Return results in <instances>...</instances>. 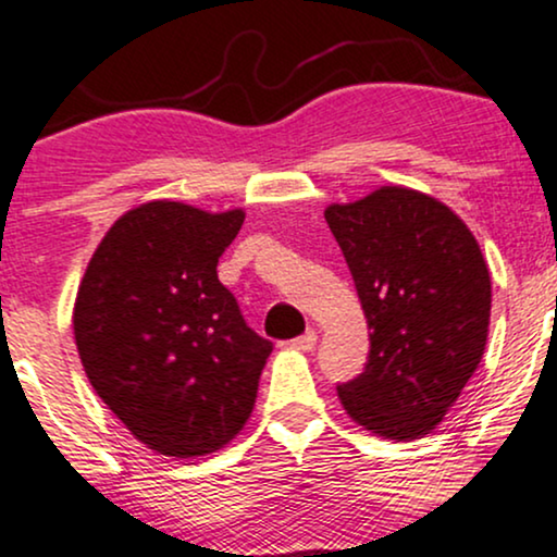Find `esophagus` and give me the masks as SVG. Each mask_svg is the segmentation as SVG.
Segmentation results:
<instances>
[{
	"label": "esophagus",
	"mask_w": 557,
	"mask_h": 557,
	"mask_svg": "<svg viewBox=\"0 0 557 557\" xmlns=\"http://www.w3.org/2000/svg\"><path fill=\"white\" fill-rule=\"evenodd\" d=\"M293 350H300V352H311L313 347H317V332L308 330L306 334H300V337H296L290 343Z\"/></svg>",
	"instance_id": "1"
}]
</instances>
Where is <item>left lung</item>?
I'll list each match as a JSON object with an SVG mask.
<instances>
[{
  "label": "left lung",
  "instance_id": "1",
  "mask_svg": "<svg viewBox=\"0 0 557 557\" xmlns=\"http://www.w3.org/2000/svg\"><path fill=\"white\" fill-rule=\"evenodd\" d=\"M330 231L363 306L366 371L337 386L360 428L388 441L433 433L478 371L491 326V272L451 207L410 186L330 205Z\"/></svg>",
  "mask_w": 557,
  "mask_h": 557
}]
</instances>
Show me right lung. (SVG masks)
I'll use <instances>...</instances> for the list:
<instances>
[{
	"mask_svg": "<svg viewBox=\"0 0 557 557\" xmlns=\"http://www.w3.org/2000/svg\"><path fill=\"white\" fill-rule=\"evenodd\" d=\"M244 218L150 199L109 227L79 280L72 330L85 376L163 457L220 451L253 412L272 343L218 280Z\"/></svg>",
	"mask_w": 557,
	"mask_h": 557,
	"instance_id": "1",
	"label": "right lung"
}]
</instances>
